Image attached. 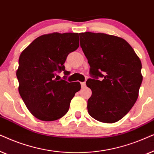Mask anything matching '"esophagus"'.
I'll return each instance as SVG.
<instances>
[{"label":"esophagus","instance_id":"esophagus-1","mask_svg":"<svg viewBox=\"0 0 154 154\" xmlns=\"http://www.w3.org/2000/svg\"><path fill=\"white\" fill-rule=\"evenodd\" d=\"M81 86H82V88H85V87L86 84H85V82H83V83H81Z\"/></svg>","mask_w":154,"mask_h":154}]
</instances>
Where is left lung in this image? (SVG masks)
Listing matches in <instances>:
<instances>
[{
	"label": "left lung",
	"mask_w": 154,
	"mask_h": 154,
	"mask_svg": "<svg viewBox=\"0 0 154 154\" xmlns=\"http://www.w3.org/2000/svg\"><path fill=\"white\" fill-rule=\"evenodd\" d=\"M79 35L92 78L86 82L92 90L88 100V113L98 121L116 123L129 112L137 100L142 82V63L130 44L121 38L102 33Z\"/></svg>",
	"instance_id": "1"
}]
</instances>
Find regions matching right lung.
Here are the masks:
<instances>
[{"label":"right lung","instance_id":"right-lung-1","mask_svg":"<svg viewBox=\"0 0 154 154\" xmlns=\"http://www.w3.org/2000/svg\"><path fill=\"white\" fill-rule=\"evenodd\" d=\"M79 47L78 33H53L38 37L21 53L16 73L19 92L38 119L52 121L64 116L81 90L79 82L71 84L55 78L62 71L67 73L64 63Z\"/></svg>","mask_w":154,"mask_h":154}]
</instances>
